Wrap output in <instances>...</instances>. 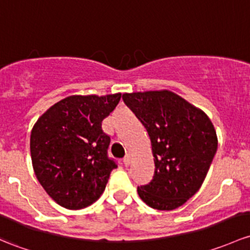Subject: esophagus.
I'll use <instances>...</instances> for the list:
<instances>
[{"label":"esophagus","mask_w":250,"mask_h":250,"mask_svg":"<svg viewBox=\"0 0 250 250\" xmlns=\"http://www.w3.org/2000/svg\"><path fill=\"white\" fill-rule=\"evenodd\" d=\"M123 164H125V167H128V165L130 164V157H128V156L125 157V158L123 159Z\"/></svg>","instance_id":"1"}]
</instances>
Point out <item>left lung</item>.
I'll return each instance as SVG.
<instances>
[{
    "mask_svg": "<svg viewBox=\"0 0 250 250\" xmlns=\"http://www.w3.org/2000/svg\"><path fill=\"white\" fill-rule=\"evenodd\" d=\"M123 101L145 125L154 157L153 178L138 187L139 196L154 209H176L206 178L218 147L213 123L169 90L123 93Z\"/></svg>",
    "mask_w": 250,
    "mask_h": 250,
    "instance_id": "8db88e82",
    "label": "left lung"
}]
</instances>
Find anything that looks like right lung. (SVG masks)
Listing matches in <instances>:
<instances>
[{
  "mask_svg": "<svg viewBox=\"0 0 250 250\" xmlns=\"http://www.w3.org/2000/svg\"><path fill=\"white\" fill-rule=\"evenodd\" d=\"M122 93L74 94L50 106L31 132L30 149L37 180L67 209H81L101 198L116 167L106 156L110 136L102 129Z\"/></svg>",
  "mask_w": 250,
  "mask_h": 250,
  "instance_id": "1",
  "label": "right lung"
}]
</instances>
